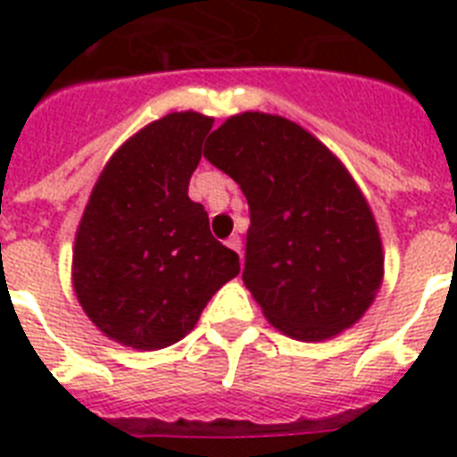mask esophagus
Wrapping results in <instances>:
<instances>
[{"label": "esophagus", "instance_id": "esophagus-1", "mask_svg": "<svg viewBox=\"0 0 457 457\" xmlns=\"http://www.w3.org/2000/svg\"><path fill=\"white\" fill-rule=\"evenodd\" d=\"M225 244H228L229 249H232V251H237V253H239V256H242V239H239V237H237V235H232V237H229V239H228V242H225Z\"/></svg>", "mask_w": 457, "mask_h": 457}]
</instances>
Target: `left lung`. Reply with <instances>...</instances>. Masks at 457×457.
<instances>
[{
    "mask_svg": "<svg viewBox=\"0 0 457 457\" xmlns=\"http://www.w3.org/2000/svg\"><path fill=\"white\" fill-rule=\"evenodd\" d=\"M204 156L249 201L242 279L268 322L299 341L353 327L382 287L384 251L346 165L301 125L261 111L229 116Z\"/></svg>",
    "mask_w": 457,
    "mask_h": 457,
    "instance_id": "8db88e82",
    "label": "left lung"
}]
</instances>
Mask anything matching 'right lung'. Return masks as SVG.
<instances>
[{"mask_svg":"<svg viewBox=\"0 0 457 457\" xmlns=\"http://www.w3.org/2000/svg\"><path fill=\"white\" fill-rule=\"evenodd\" d=\"M213 118L175 111L145 125L104 165L75 232L73 289L109 339L158 351L185 339L239 256L187 196Z\"/></svg>","mask_w":457,"mask_h":457,"instance_id":"1","label":"right lung"}]
</instances>
